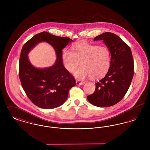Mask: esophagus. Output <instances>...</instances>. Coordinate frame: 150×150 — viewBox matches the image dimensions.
Wrapping results in <instances>:
<instances>
[{"instance_id":"1","label":"esophagus","mask_w":150,"mask_h":150,"mask_svg":"<svg viewBox=\"0 0 150 150\" xmlns=\"http://www.w3.org/2000/svg\"><path fill=\"white\" fill-rule=\"evenodd\" d=\"M76 84L77 86H81V85L83 84V82H80L79 81H76Z\"/></svg>"}]
</instances>
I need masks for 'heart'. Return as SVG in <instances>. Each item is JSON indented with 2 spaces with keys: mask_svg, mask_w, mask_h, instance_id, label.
I'll use <instances>...</instances> for the list:
<instances>
[{
  "mask_svg": "<svg viewBox=\"0 0 150 150\" xmlns=\"http://www.w3.org/2000/svg\"><path fill=\"white\" fill-rule=\"evenodd\" d=\"M71 50H64L62 59L66 69L75 76L83 79L89 76L92 79L103 78L108 71L111 61L110 50L106 46H98L86 42L75 44Z\"/></svg>",
  "mask_w": 150,
  "mask_h": 150,
  "instance_id": "1",
  "label": "heart"
}]
</instances>
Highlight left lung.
Wrapping results in <instances>:
<instances>
[{
  "mask_svg": "<svg viewBox=\"0 0 150 150\" xmlns=\"http://www.w3.org/2000/svg\"><path fill=\"white\" fill-rule=\"evenodd\" d=\"M96 40H103L110 50L111 66L87 99L94 106L110 107L120 101L127 92L134 75V60L130 47L119 36L106 32L95 37Z\"/></svg>",
  "mask_w": 150,
  "mask_h": 150,
  "instance_id": "obj_1",
  "label": "left lung"
}]
</instances>
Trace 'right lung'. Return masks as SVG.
I'll use <instances>...</instances> for the list:
<instances>
[{
  "label": "right lung",
  "mask_w": 150,
  "mask_h": 150,
  "mask_svg": "<svg viewBox=\"0 0 150 150\" xmlns=\"http://www.w3.org/2000/svg\"><path fill=\"white\" fill-rule=\"evenodd\" d=\"M72 41L68 37L57 36L44 31L36 34L22 47L19 77L25 92L36 106L44 109L60 106L67 100L69 90L75 86V79L62 62V50ZM42 41L49 43L54 48L57 59L52 67L38 69L30 64L27 54L37 43Z\"/></svg>",
  "instance_id": "1"
}]
</instances>
